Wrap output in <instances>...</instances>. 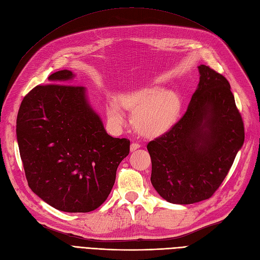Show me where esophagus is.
Listing matches in <instances>:
<instances>
[{"instance_id": "34e87169", "label": "esophagus", "mask_w": 260, "mask_h": 260, "mask_svg": "<svg viewBox=\"0 0 260 260\" xmlns=\"http://www.w3.org/2000/svg\"><path fill=\"white\" fill-rule=\"evenodd\" d=\"M139 147H141V144H139V143H137V142H133V143H131V146H130L131 152H132V151H136V149H137V148H139Z\"/></svg>"}]
</instances>
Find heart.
<instances>
[{"label":"heart","instance_id":"obj_1","mask_svg":"<svg viewBox=\"0 0 260 260\" xmlns=\"http://www.w3.org/2000/svg\"><path fill=\"white\" fill-rule=\"evenodd\" d=\"M125 109L136 111L135 124L143 136H156L168 129L175 121L179 109V99L174 92L160 88H148L133 92L119 99ZM108 116L118 123L122 122L119 107L112 102L108 107Z\"/></svg>","mask_w":260,"mask_h":260}]
</instances>
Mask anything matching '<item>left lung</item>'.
Returning a JSON list of instances; mask_svg holds the SVG:
<instances>
[{
	"instance_id": "8db88e82",
	"label": "left lung",
	"mask_w": 260,
	"mask_h": 260,
	"mask_svg": "<svg viewBox=\"0 0 260 260\" xmlns=\"http://www.w3.org/2000/svg\"><path fill=\"white\" fill-rule=\"evenodd\" d=\"M199 70L200 83L184 115L147 144L155 190L183 205L214 195L245 137L229 81L209 66Z\"/></svg>"
}]
</instances>
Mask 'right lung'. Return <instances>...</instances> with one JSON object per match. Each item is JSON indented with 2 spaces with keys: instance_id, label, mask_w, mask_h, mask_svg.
<instances>
[{
  "instance_id": "right-lung-1",
  "label": "right lung",
  "mask_w": 260,
  "mask_h": 260,
  "mask_svg": "<svg viewBox=\"0 0 260 260\" xmlns=\"http://www.w3.org/2000/svg\"><path fill=\"white\" fill-rule=\"evenodd\" d=\"M64 69L23 98L17 141L29 187L61 211L89 212L111 193L130 141L108 136L80 85Z\"/></svg>"
}]
</instances>
